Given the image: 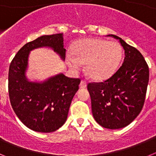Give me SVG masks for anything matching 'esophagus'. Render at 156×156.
<instances>
[{
    "label": "esophagus",
    "instance_id": "obj_1",
    "mask_svg": "<svg viewBox=\"0 0 156 156\" xmlns=\"http://www.w3.org/2000/svg\"><path fill=\"white\" fill-rule=\"evenodd\" d=\"M87 87V82L85 80H81L80 81V88H83Z\"/></svg>",
    "mask_w": 156,
    "mask_h": 156
}]
</instances>
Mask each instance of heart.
<instances>
[{
  "mask_svg": "<svg viewBox=\"0 0 156 156\" xmlns=\"http://www.w3.org/2000/svg\"><path fill=\"white\" fill-rule=\"evenodd\" d=\"M122 55V48L117 42L86 38L74 44L66 61L74 70L80 68V63L85 64V72L90 79L102 81L115 73Z\"/></svg>",
  "mask_w": 156,
  "mask_h": 156,
  "instance_id": "heart-1",
  "label": "heart"
}]
</instances>
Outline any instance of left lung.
Masks as SVG:
<instances>
[{
	"label": "left lung",
	"mask_w": 156,
	"mask_h": 156,
	"mask_svg": "<svg viewBox=\"0 0 156 156\" xmlns=\"http://www.w3.org/2000/svg\"><path fill=\"white\" fill-rule=\"evenodd\" d=\"M124 49L123 63L104 82L90 83L87 90L96 122L107 129L125 127L133 122L144 105L149 80V69L137 49L117 36Z\"/></svg>",
	"instance_id": "1"
}]
</instances>
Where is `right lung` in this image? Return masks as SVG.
<instances>
[{
    "label": "right lung",
    "mask_w": 156,
    "mask_h": 156,
    "mask_svg": "<svg viewBox=\"0 0 156 156\" xmlns=\"http://www.w3.org/2000/svg\"><path fill=\"white\" fill-rule=\"evenodd\" d=\"M44 47L53 49L65 60L63 34L41 36L27 43L9 66L8 94L15 113L25 126L34 131L50 133L66 122L80 80L58 73L42 82L28 80L26 72L30 52Z\"/></svg>",
    "instance_id": "obj_1"
}]
</instances>
